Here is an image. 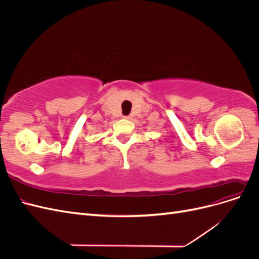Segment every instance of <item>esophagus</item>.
<instances>
[{"label":"esophagus","instance_id":"1","mask_svg":"<svg viewBox=\"0 0 259 259\" xmlns=\"http://www.w3.org/2000/svg\"><path fill=\"white\" fill-rule=\"evenodd\" d=\"M124 119H126V120H131L132 119V116L131 115H125V116H123Z\"/></svg>","mask_w":259,"mask_h":259}]
</instances>
